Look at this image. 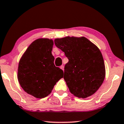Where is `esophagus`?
I'll list each match as a JSON object with an SVG mask.
<instances>
[{"label":"esophagus","mask_w":124,"mask_h":124,"mask_svg":"<svg viewBox=\"0 0 124 124\" xmlns=\"http://www.w3.org/2000/svg\"><path fill=\"white\" fill-rule=\"evenodd\" d=\"M60 68L62 70H64V66L63 65H62V66H60Z\"/></svg>","instance_id":"obj_1"}]
</instances>
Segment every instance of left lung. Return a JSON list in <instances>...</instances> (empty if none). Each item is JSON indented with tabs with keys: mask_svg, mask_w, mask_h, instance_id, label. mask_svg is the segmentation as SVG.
Masks as SVG:
<instances>
[{
	"mask_svg": "<svg viewBox=\"0 0 124 124\" xmlns=\"http://www.w3.org/2000/svg\"><path fill=\"white\" fill-rule=\"evenodd\" d=\"M54 43L69 59L63 78L70 93L81 98L94 94L105 77L104 61L99 48L84 37L57 38Z\"/></svg>",
	"mask_w": 124,
	"mask_h": 124,
	"instance_id": "8db88e82",
	"label": "left lung"
}]
</instances>
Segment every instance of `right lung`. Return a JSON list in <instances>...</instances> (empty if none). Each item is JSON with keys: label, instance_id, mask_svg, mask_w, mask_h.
I'll list each match as a JSON object with an SVG mask.
<instances>
[{"label": "right lung", "instance_id": "add662e5", "mask_svg": "<svg viewBox=\"0 0 124 124\" xmlns=\"http://www.w3.org/2000/svg\"><path fill=\"white\" fill-rule=\"evenodd\" d=\"M54 42L47 38L34 40L27 48L19 62L18 79L26 93L37 98L51 93L63 71L54 63L52 55Z\"/></svg>", "mask_w": 124, "mask_h": 124}]
</instances>
